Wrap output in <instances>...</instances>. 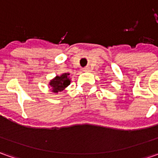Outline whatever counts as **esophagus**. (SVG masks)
I'll return each mask as SVG.
<instances>
[{"label": "esophagus", "mask_w": 158, "mask_h": 158, "mask_svg": "<svg viewBox=\"0 0 158 158\" xmlns=\"http://www.w3.org/2000/svg\"><path fill=\"white\" fill-rule=\"evenodd\" d=\"M83 71H84V72H88V71H89V68H84V69H83Z\"/></svg>", "instance_id": "1"}]
</instances>
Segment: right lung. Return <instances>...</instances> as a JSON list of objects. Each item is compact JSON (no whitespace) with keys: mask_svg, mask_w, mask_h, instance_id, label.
<instances>
[{"mask_svg":"<svg viewBox=\"0 0 158 158\" xmlns=\"http://www.w3.org/2000/svg\"><path fill=\"white\" fill-rule=\"evenodd\" d=\"M69 74H63L60 76H56L51 81L50 85L52 87V91L57 93L59 91L63 90L64 89L70 84V79L69 77Z\"/></svg>","mask_w":158,"mask_h":158,"instance_id":"add662e5","label":"right lung"}]
</instances>
